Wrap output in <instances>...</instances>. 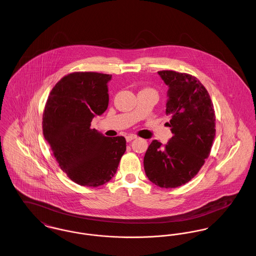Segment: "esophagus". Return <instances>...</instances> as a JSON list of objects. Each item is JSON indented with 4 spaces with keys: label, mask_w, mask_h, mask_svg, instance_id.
Masks as SVG:
<instances>
[{
    "label": "esophagus",
    "mask_w": 256,
    "mask_h": 256,
    "mask_svg": "<svg viewBox=\"0 0 256 256\" xmlns=\"http://www.w3.org/2000/svg\"><path fill=\"white\" fill-rule=\"evenodd\" d=\"M135 138H136V136L132 135V134H130V135H126V142H130V141H132Z\"/></svg>",
    "instance_id": "obj_1"
}]
</instances>
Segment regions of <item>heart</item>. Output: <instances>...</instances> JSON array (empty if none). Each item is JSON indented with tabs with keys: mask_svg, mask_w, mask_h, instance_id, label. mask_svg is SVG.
<instances>
[{
	"mask_svg": "<svg viewBox=\"0 0 256 256\" xmlns=\"http://www.w3.org/2000/svg\"><path fill=\"white\" fill-rule=\"evenodd\" d=\"M145 90H146V89H145Z\"/></svg>",
	"mask_w": 256,
	"mask_h": 256,
	"instance_id": "heart-1",
	"label": "heart"
}]
</instances>
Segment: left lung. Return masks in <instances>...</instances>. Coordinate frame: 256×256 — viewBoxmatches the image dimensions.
<instances>
[{"instance_id":"left-lung-1","label":"left lung","mask_w":256,"mask_h":256,"mask_svg":"<svg viewBox=\"0 0 256 256\" xmlns=\"http://www.w3.org/2000/svg\"><path fill=\"white\" fill-rule=\"evenodd\" d=\"M169 86L166 114L172 115V136L165 146L154 140L146 150L148 178L161 188H176L190 182L209 156L215 137L216 117L206 88L190 74L159 71Z\"/></svg>"}]
</instances>
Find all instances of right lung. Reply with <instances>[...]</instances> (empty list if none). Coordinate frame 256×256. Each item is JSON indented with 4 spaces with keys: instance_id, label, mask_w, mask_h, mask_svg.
I'll return each mask as SVG.
<instances>
[{
    "instance_id": "add662e5",
    "label": "right lung",
    "mask_w": 256,
    "mask_h": 256,
    "mask_svg": "<svg viewBox=\"0 0 256 256\" xmlns=\"http://www.w3.org/2000/svg\"><path fill=\"white\" fill-rule=\"evenodd\" d=\"M111 74L74 72L54 86L43 113V134L67 176L82 186L110 182L126 148L124 137H106L91 128L108 106Z\"/></svg>"
}]
</instances>
